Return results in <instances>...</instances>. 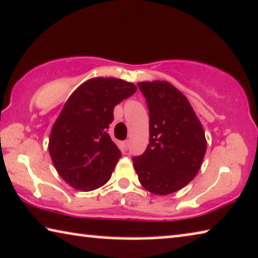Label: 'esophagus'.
I'll return each instance as SVG.
<instances>
[{"mask_svg": "<svg viewBox=\"0 0 258 258\" xmlns=\"http://www.w3.org/2000/svg\"><path fill=\"white\" fill-rule=\"evenodd\" d=\"M129 147H130V142L129 141L123 142V148H124V150H128Z\"/></svg>", "mask_w": 258, "mask_h": 258, "instance_id": "34e87169", "label": "esophagus"}]
</instances>
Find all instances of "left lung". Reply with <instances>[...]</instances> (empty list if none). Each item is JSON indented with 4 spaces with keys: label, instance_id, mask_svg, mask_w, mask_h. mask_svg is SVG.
<instances>
[{
    "label": "left lung",
    "instance_id": "left-lung-1",
    "mask_svg": "<svg viewBox=\"0 0 258 258\" xmlns=\"http://www.w3.org/2000/svg\"><path fill=\"white\" fill-rule=\"evenodd\" d=\"M149 109V144L133 158L142 186L166 196L193 180L200 170L207 143L203 125L188 100L167 81L137 84Z\"/></svg>",
    "mask_w": 258,
    "mask_h": 258
}]
</instances>
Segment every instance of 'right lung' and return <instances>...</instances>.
<instances>
[{"instance_id":"obj_1","label":"right lung","mask_w":258,"mask_h":258,"mask_svg":"<svg viewBox=\"0 0 258 258\" xmlns=\"http://www.w3.org/2000/svg\"><path fill=\"white\" fill-rule=\"evenodd\" d=\"M136 89L116 78H93L66 101L52 126L48 152L59 175L73 188L93 191L110 179L122 156L108 134L114 108Z\"/></svg>"}]
</instances>
